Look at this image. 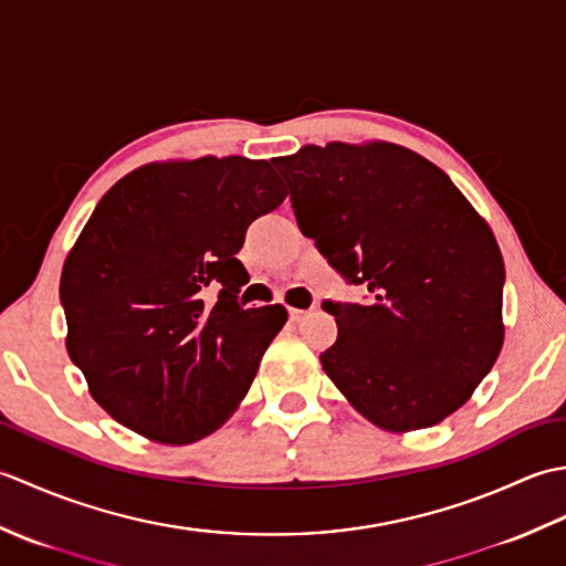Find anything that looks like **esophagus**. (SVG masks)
Returning a JSON list of instances; mask_svg holds the SVG:
<instances>
[{
  "label": "esophagus",
  "mask_w": 566,
  "mask_h": 566,
  "mask_svg": "<svg viewBox=\"0 0 566 566\" xmlns=\"http://www.w3.org/2000/svg\"><path fill=\"white\" fill-rule=\"evenodd\" d=\"M306 316H308V311H304V308H290V318L292 321H302Z\"/></svg>",
  "instance_id": "1"
}]
</instances>
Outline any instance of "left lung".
Returning a JSON list of instances; mask_svg holds the SVG:
<instances>
[{"instance_id":"obj_1","label":"left lung","mask_w":566,"mask_h":566,"mask_svg":"<svg viewBox=\"0 0 566 566\" xmlns=\"http://www.w3.org/2000/svg\"><path fill=\"white\" fill-rule=\"evenodd\" d=\"M296 223L365 304L323 302L338 340L321 365L384 430L454 413L503 345V258L440 167L391 143L306 146L272 160Z\"/></svg>"}]
</instances>
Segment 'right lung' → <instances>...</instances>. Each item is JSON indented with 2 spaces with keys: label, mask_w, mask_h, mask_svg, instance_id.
<instances>
[{
  "label": "right lung",
  "mask_w": 566,
  "mask_h": 566,
  "mask_svg": "<svg viewBox=\"0 0 566 566\" xmlns=\"http://www.w3.org/2000/svg\"><path fill=\"white\" fill-rule=\"evenodd\" d=\"M284 197L272 163L245 158L146 165L102 197L60 304L70 359L118 423L185 444L233 413L286 323L280 304H238L250 276L235 252Z\"/></svg>",
  "instance_id": "add662e5"
}]
</instances>
